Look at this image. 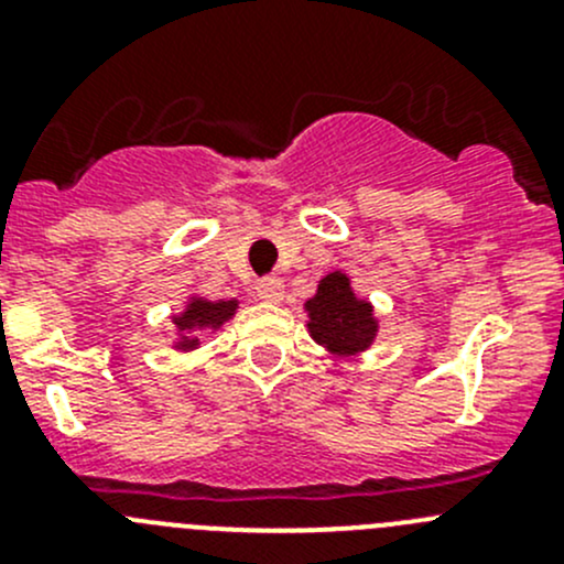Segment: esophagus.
<instances>
[{
  "instance_id": "esophagus-1",
  "label": "esophagus",
  "mask_w": 564,
  "mask_h": 564,
  "mask_svg": "<svg viewBox=\"0 0 564 564\" xmlns=\"http://www.w3.org/2000/svg\"><path fill=\"white\" fill-rule=\"evenodd\" d=\"M256 294H259V300H264V303H281V300H283V281H281V278H275V275L261 278V281L256 283Z\"/></svg>"
}]
</instances>
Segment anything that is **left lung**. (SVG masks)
Masks as SVG:
<instances>
[{
    "label": "left lung",
    "mask_w": 564,
    "mask_h": 564,
    "mask_svg": "<svg viewBox=\"0 0 564 564\" xmlns=\"http://www.w3.org/2000/svg\"><path fill=\"white\" fill-rule=\"evenodd\" d=\"M303 308L308 314L311 338L335 357L362 355L379 335L373 305L366 297H357L344 270L327 272Z\"/></svg>",
    "instance_id": "8db88e82"
}]
</instances>
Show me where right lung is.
Instances as JSON below:
<instances>
[{"label":"right lung","mask_w":564,"mask_h":564,"mask_svg":"<svg viewBox=\"0 0 564 564\" xmlns=\"http://www.w3.org/2000/svg\"><path fill=\"white\" fill-rule=\"evenodd\" d=\"M237 308H240V300H207L198 297V294H191L182 308V314H174L172 322L176 327L174 349L180 351H193L198 349V335L202 333H218L229 318H235Z\"/></svg>","instance_id":"obj_1"}]
</instances>
